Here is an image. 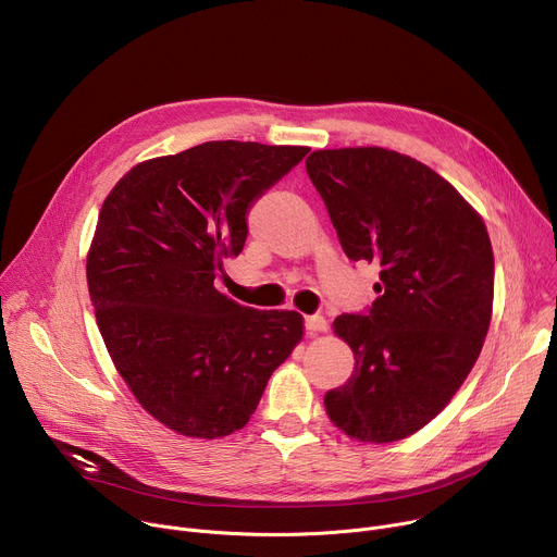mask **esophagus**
Instances as JSON below:
<instances>
[{
    "mask_svg": "<svg viewBox=\"0 0 557 557\" xmlns=\"http://www.w3.org/2000/svg\"><path fill=\"white\" fill-rule=\"evenodd\" d=\"M305 329L309 333H320V331H326V320L322 315H307L305 318Z\"/></svg>",
    "mask_w": 557,
    "mask_h": 557,
    "instance_id": "1",
    "label": "esophagus"
}]
</instances>
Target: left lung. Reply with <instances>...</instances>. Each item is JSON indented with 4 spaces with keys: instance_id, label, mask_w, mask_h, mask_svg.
<instances>
[{
    "instance_id": "8db88e82",
    "label": "left lung",
    "mask_w": 557,
    "mask_h": 557,
    "mask_svg": "<svg viewBox=\"0 0 557 557\" xmlns=\"http://www.w3.org/2000/svg\"><path fill=\"white\" fill-rule=\"evenodd\" d=\"M307 172L345 255L381 264L369 311L333 320L356 367L324 394L326 414L360 441L405 438L450 403L484 347L488 231L446 178L383 147L318 150Z\"/></svg>"
}]
</instances>
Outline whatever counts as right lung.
Segmentation results:
<instances>
[{
    "mask_svg": "<svg viewBox=\"0 0 557 557\" xmlns=\"http://www.w3.org/2000/svg\"><path fill=\"white\" fill-rule=\"evenodd\" d=\"M309 147L208 140L132 168L109 193L87 255L107 351L136 400L170 430H242L302 315L257 311L214 288L242 252L248 210Z\"/></svg>",
    "mask_w": 557,
    "mask_h": 557,
    "instance_id": "1",
    "label": "right lung"
}]
</instances>
